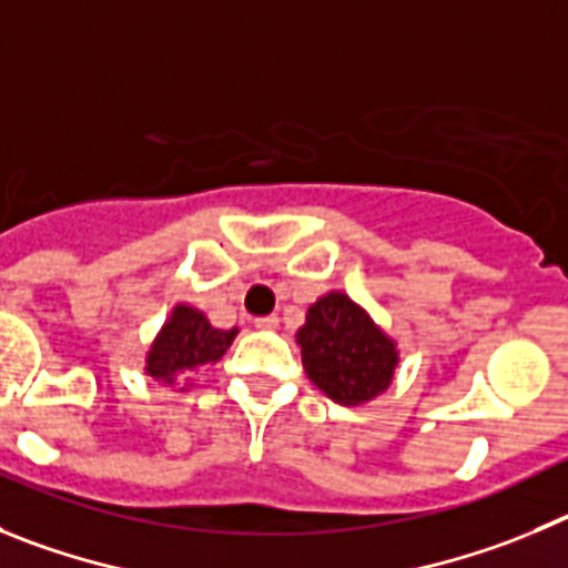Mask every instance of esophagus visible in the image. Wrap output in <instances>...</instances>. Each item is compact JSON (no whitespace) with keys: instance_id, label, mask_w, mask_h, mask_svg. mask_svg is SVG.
Wrapping results in <instances>:
<instances>
[{"instance_id":"esophagus-1","label":"esophagus","mask_w":568,"mask_h":568,"mask_svg":"<svg viewBox=\"0 0 568 568\" xmlns=\"http://www.w3.org/2000/svg\"><path fill=\"white\" fill-rule=\"evenodd\" d=\"M254 328H260V331H274V328H280V316H277V314L257 316V320H254Z\"/></svg>"}]
</instances>
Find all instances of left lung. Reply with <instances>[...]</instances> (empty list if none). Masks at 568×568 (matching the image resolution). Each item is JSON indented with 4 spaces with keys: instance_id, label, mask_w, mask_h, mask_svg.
<instances>
[{
    "instance_id": "1",
    "label": "left lung",
    "mask_w": 568,
    "mask_h": 568,
    "mask_svg": "<svg viewBox=\"0 0 568 568\" xmlns=\"http://www.w3.org/2000/svg\"><path fill=\"white\" fill-rule=\"evenodd\" d=\"M296 345L308 379L336 405H367L396 376V339L345 291H328L308 305Z\"/></svg>"
}]
</instances>
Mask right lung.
Instances as JSON below:
<instances>
[{
  "instance_id": "obj_1",
  "label": "right lung",
  "mask_w": 568,
  "mask_h": 568,
  "mask_svg": "<svg viewBox=\"0 0 568 568\" xmlns=\"http://www.w3.org/2000/svg\"><path fill=\"white\" fill-rule=\"evenodd\" d=\"M234 336H237V328H214L201 308L178 303L146 351L144 373L163 387H172L175 382L189 387L201 367L221 362Z\"/></svg>"
}]
</instances>
